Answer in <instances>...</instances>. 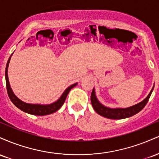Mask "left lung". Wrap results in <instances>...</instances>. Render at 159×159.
<instances>
[{
	"label": "left lung",
	"instance_id": "left-lung-1",
	"mask_svg": "<svg viewBox=\"0 0 159 159\" xmlns=\"http://www.w3.org/2000/svg\"><path fill=\"white\" fill-rule=\"evenodd\" d=\"M153 89H154V86H153L148 96L144 98L143 101L136 104V105H132V106L129 107H125V108H123V107L111 108V107L103 105L102 104L98 101L96 96V93H95V88H93V89L92 93H91V103H92L93 107L94 108L95 111L97 114L104 116V117L113 120L125 119V118L130 117L133 115L138 114V112H140L145 107V105L148 102L149 98L150 97L151 94H152Z\"/></svg>",
	"mask_w": 159,
	"mask_h": 159
}]
</instances>
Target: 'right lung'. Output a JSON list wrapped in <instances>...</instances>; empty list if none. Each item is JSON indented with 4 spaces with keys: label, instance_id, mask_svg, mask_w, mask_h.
<instances>
[{
    "label": "right lung",
    "instance_id": "obj_1",
    "mask_svg": "<svg viewBox=\"0 0 159 159\" xmlns=\"http://www.w3.org/2000/svg\"><path fill=\"white\" fill-rule=\"evenodd\" d=\"M12 54H13V53H12ZM12 54H11L10 58L8 59L6 69H5V78H6L7 93H8L9 97H10L12 102L18 108H19L20 110L24 111V112L32 115H36V116H45V115L53 114V113L56 112L57 111L59 110V109L62 107V105H63V103H64L69 91L72 90L73 87H75V86L78 84V83L73 84L70 85L69 87H67L64 92L63 93V94L61 95V97L58 98L56 102H53L52 104H48V105H39V104H30L25 102L21 101V99H19V98L16 96L15 93H13V91H12V88H11L10 81H9L8 74H7V72H8L9 63H10L11 57H12Z\"/></svg>",
    "mask_w": 159,
    "mask_h": 159
}]
</instances>
